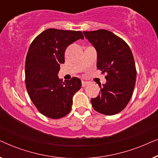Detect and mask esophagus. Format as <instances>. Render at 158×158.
Wrapping results in <instances>:
<instances>
[{
	"label": "esophagus",
	"mask_w": 158,
	"mask_h": 158,
	"mask_svg": "<svg viewBox=\"0 0 158 158\" xmlns=\"http://www.w3.org/2000/svg\"><path fill=\"white\" fill-rule=\"evenodd\" d=\"M88 84V82L87 81H82V86L83 87H85V86H86Z\"/></svg>",
	"instance_id": "esophagus-1"
}]
</instances>
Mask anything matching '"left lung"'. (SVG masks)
Returning a JSON list of instances; mask_svg holds the SVG:
<instances>
[{
	"label": "left lung",
	"instance_id": "obj_1",
	"mask_svg": "<svg viewBox=\"0 0 158 158\" xmlns=\"http://www.w3.org/2000/svg\"><path fill=\"white\" fill-rule=\"evenodd\" d=\"M85 38L97 52V68L106 73V83L96 98H91L92 106L105 115L122 111L132 96L137 71L135 60L128 44L122 39L105 29L83 31Z\"/></svg>",
	"mask_w": 158,
	"mask_h": 158
}]
</instances>
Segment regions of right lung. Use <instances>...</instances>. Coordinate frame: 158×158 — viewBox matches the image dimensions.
Instances as JSON below:
<instances>
[{"mask_svg": "<svg viewBox=\"0 0 158 158\" xmlns=\"http://www.w3.org/2000/svg\"><path fill=\"white\" fill-rule=\"evenodd\" d=\"M80 39H84L81 31L49 29L30 45L25 63L26 87L34 106L47 117L60 118L70 113L73 97L81 87L78 77L63 83L58 77L67 47Z\"/></svg>", "mask_w": 158, "mask_h": 158, "instance_id": "right-lung-1", "label": "right lung"}]
</instances>
